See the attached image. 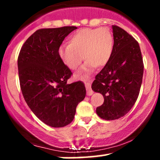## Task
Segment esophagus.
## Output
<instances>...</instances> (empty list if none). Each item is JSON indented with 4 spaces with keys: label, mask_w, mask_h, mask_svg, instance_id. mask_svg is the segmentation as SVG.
<instances>
[{
    "label": "esophagus",
    "mask_w": 160,
    "mask_h": 160,
    "mask_svg": "<svg viewBox=\"0 0 160 160\" xmlns=\"http://www.w3.org/2000/svg\"><path fill=\"white\" fill-rule=\"evenodd\" d=\"M84 83H85V86L86 89V94L87 95H92L93 94V91L92 90L91 86H90V80H89V78H86V79L83 80Z\"/></svg>",
    "instance_id": "1"
}]
</instances>
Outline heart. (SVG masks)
<instances>
[{
  "label": "heart",
  "instance_id": "heart-1",
  "mask_svg": "<svg viewBox=\"0 0 160 160\" xmlns=\"http://www.w3.org/2000/svg\"><path fill=\"white\" fill-rule=\"evenodd\" d=\"M69 45L62 46L58 54L64 64L70 69L74 70L86 59L83 70L98 66L102 67L111 59L113 51L114 39L113 33L107 27L84 28L79 29L70 38ZM81 74H77L80 78Z\"/></svg>",
  "mask_w": 160,
  "mask_h": 160
}]
</instances>
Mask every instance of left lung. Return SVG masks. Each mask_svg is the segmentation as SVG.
Segmentation results:
<instances>
[{
    "label": "left lung",
    "mask_w": 160,
    "mask_h": 160,
    "mask_svg": "<svg viewBox=\"0 0 160 160\" xmlns=\"http://www.w3.org/2000/svg\"><path fill=\"white\" fill-rule=\"evenodd\" d=\"M114 39L111 59L95 76L92 89L104 96L96 108L101 118L113 120L126 115L138 97L144 63L138 43L124 29L113 25Z\"/></svg>",
    "instance_id": "left-lung-1"
}]
</instances>
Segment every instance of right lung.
Returning a JSON list of instances; mask_svg holds the SVG:
<instances>
[{"instance_id":"obj_1","label":"right lung","mask_w":160,"mask_h":160,"mask_svg":"<svg viewBox=\"0 0 160 160\" xmlns=\"http://www.w3.org/2000/svg\"><path fill=\"white\" fill-rule=\"evenodd\" d=\"M77 28L39 29L26 40L18 57L24 98L36 117L51 127L71 123L77 106L86 96L83 82L67 83L72 72L58 54L63 40Z\"/></svg>"}]
</instances>
